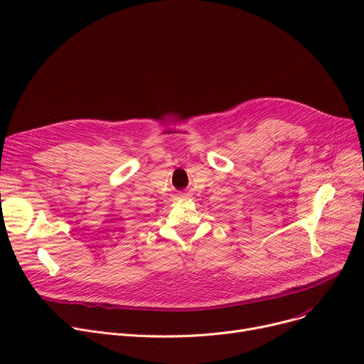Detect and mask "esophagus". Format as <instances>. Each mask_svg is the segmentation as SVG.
I'll use <instances>...</instances> for the list:
<instances>
[{
    "label": "esophagus",
    "instance_id": "esophagus-1",
    "mask_svg": "<svg viewBox=\"0 0 364 364\" xmlns=\"http://www.w3.org/2000/svg\"><path fill=\"white\" fill-rule=\"evenodd\" d=\"M183 198H187V196H183Z\"/></svg>",
    "mask_w": 364,
    "mask_h": 364
}]
</instances>
